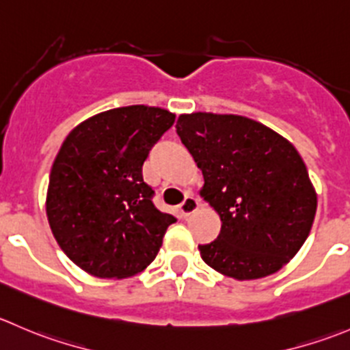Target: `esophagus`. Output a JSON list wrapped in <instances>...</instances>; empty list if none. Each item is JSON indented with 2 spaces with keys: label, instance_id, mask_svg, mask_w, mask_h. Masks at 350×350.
Masks as SVG:
<instances>
[{
  "label": "esophagus",
  "instance_id": "34e87169",
  "mask_svg": "<svg viewBox=\"0 0 350 350\" xmlns=\"http://www.w3.org/2000/svg\"><path fill=\"white\" fill-rule=\"evenodd\" d=\"M198 206H200L198 200H196L195 196L188 195L185 198V202H183L181 205H179V212H181L185 217H189L193 212H196V210H198Z\"/></svg>",
  "mask_w": 350,
  "mask_h": 350
}]
</instances>
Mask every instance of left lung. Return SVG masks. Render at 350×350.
Listing matches in <instances>:
<instances>
[{"label":"left lung","instance_id":"left-lung-1","mask_svg":"<svg viewBox=\"0 0 350 350\" xmlns=\"http://www.w3.org/2000/svg\"><path fill=\"white\" fill-rule=\"evenodd\" d=\"M176 130L203 172L200 195L222 220L219 237L198 246L203 261L236 280L279 272L317 213V191L296 147L237 114H181Z\"/></svg>","mask_w":350,"mask_h":350}]
</instances>
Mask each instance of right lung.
<instances>
[{
    "instance_id": "right-lung-1",
    "label": "right lung",
    "mask_w": 350,
    "mask_h": 350,
    "mask_svg": "<svg viewBox=\"0 0 350 350\" xmlns=\"http://www.w3.org/2000/svg\"><path fill=\"white\" fill-rule=\"evenodd\" d=\"M174 120L162 107H116L64 138L51 167L46 213L54 239L83 272L124 279L157 256L176 219L152 203L142 167Z\"/></svg>"
}]
</instances>
